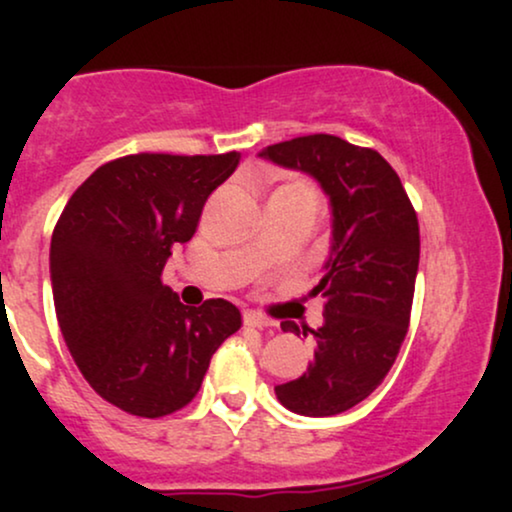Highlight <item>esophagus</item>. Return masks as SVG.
I'll list each match as a JSON object with an SVG mask.
<instances>
[{
  "label": "esophagus",
  "instance_id": "1",
  "mask_svg": "<svg viewBox=\"0 0 512 512\" xmlns=\"http://www.w3.org/2000/svg\"><path fill=\"white\" fill-rule=\"evenodd\" d=\"M243 322L248 327H257V330H264V327H274L276 325L274 320H269V317L262 315V313H255V310H248V313L243 315Z\"/></svg>",
  "mask_w": 512,
  "mask_h": 512
}]
</instances>
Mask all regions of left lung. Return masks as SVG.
Returning <instances> with one entry per match:
<instances>
[{
  "label": "left lung",
  "mask_w": 512,
  "mask_h": 512,
  "mask_svg": "<svg viewBox=\"0 0 512 512\" xmlns=\"http://www.w3.org/2000/svg\"><path fill=\"white\" fill-rule=\"evenodd\" d=\"M260 158L315 178L332 209L330 255L313 289L325 298V322L310 330L315 358L301 378L274 387L276 399L301 416L342 414L383 383L407 337L419 272L416 211L378 151L332 134L272 144ZM281 330L301 334L296 322Z\"/></svg>",
  "instance_id": "8db88e82"
}]
</instances>
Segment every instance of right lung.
<instances>
[{
  "mask_svg": "<svg viewBox=\"0 0 512 512\" xmlns=\"http://www.w3.org/2000/svg\"><path fill=\"white\" fill-rule=\"evenodd\" d=\"M240 154H134L105 163L69 197L50 243L57 322L88 385L127 414L158 419L192 402L211 356L240 330L223 298L182 305L161 284L173 248Z\"/></svg>",
  "mask_w": 512,
  "mask_h": 512,
  "instance_id": "1",
  "label": "right lung"
}]
</instances>
